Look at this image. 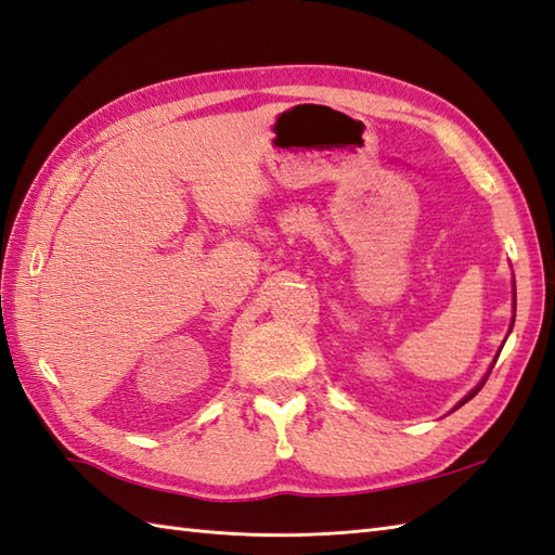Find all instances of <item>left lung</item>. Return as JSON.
Returning <instances> with one entry per match:
<instances>
[{
  "instance_id": "1",
  "label": "left lung",
  "mask_w": 555,
  "mask_h": 555,
  "mask_svg": "<svg viewBox=\"0 0 555 555\" xmlns=\"http://www.w3.org/2000/svg\"><path fill=\"white\" fill-rule=\"evenodd\" d=\"M513 286H515V284H513ZM513 310H515V288H513ZM513 322H515V314H513ZM511 328H513V326H511ZM493 362H496V360H493ZM491 367H493V364H491ZM491 367H489V372L485 374V379H481V382H479V384H477V386L473 388V391H469V393H467V396H465L463 400H460V403H457V405H455L453 410H457L460 405H465V403H467V400H473V398H475V396H477V393L481 391V386H485V384H487V379H489V374H491Z\"/></svg>"
}]
</instances>
